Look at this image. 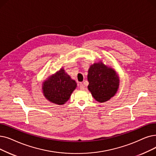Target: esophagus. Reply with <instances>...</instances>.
<instances>
[{
    "label": "esophagus",
    "mask_w": 156,
    "mask_h": 156,
    "mask_svg": "<svg viewBox=\"0 0 156 156\" xmlns=\"http://www.w3.org/2000/svg\"><path fill=\"white\" fill-rule=\"evenodd\" d=\"M80 90H82L85 89V86H84V85L83 83H81L80 84Z\"/></svg>",
    "instance_id": "esophagus-1"
}]
</instances>
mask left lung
Listing matches in <instances>:
<instances>
[{"mask_svg":"<svg viewBox=\"0 0 156 156\" xmlns=\"http://www.w3.org/2000/svg\"><path fill=\"white\" fill-rule=\"evenodd\" d=\"M88 89L99 103L110 100L117 93L120 79L117 71L102 60L92 64L88 70Z\"/></svg>","mask_w":156,"mask_h":156,"instance_id":"obj_1","label":"left lung"}]
</instances>
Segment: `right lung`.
Listing matches in <instances>:
<instances>
[{
  "label": "right lung",
  "mask_w": 156,
  "mask_h": 156,
  "mask_svg": "<svg viewBox=\"0 0 156 156\" xmlns=\"http://www.w3.org/2000/svg\"><path fill=\"white\" fill-rule=\"evenodd\" d=\"M76 87L75 80H73L62 67L43 81L42 90L43 96L50 102L62 105L69 99Z\"/></svg>",
  "instance_id": "add662e5"
}]
</instances>
